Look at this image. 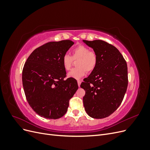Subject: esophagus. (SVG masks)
<instances>
[{
    "instance_id": "1",
    "label": "esophagus",
    "mask_w": 150,
    "mask_h": 150,
    "mask_svg": "<svg viewBox=\"0 0 150 150\" xmlns=\"http://www.w3.org/2000/svg\"><path fill=\"white\" fill-rule=\"evenodd\" d=\"M81 83V81L80 80H78V86H79V87H80Z\"/></svg>"
}]
</instances>
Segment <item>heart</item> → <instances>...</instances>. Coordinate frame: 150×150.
Listing matches in <instances>:
<instances>
[{
  "label": "heart",
  "instance_id": "b5f03b06",
  "mask_svg": "<svg viewBox=\"0 0 150 150\" xmlns=\"http://www.w3.org/2000/svg\"><path fill=\"white\" fill-rule=\"evenodd\" d=\"M72 59H78L76 62L77 67L72 69L67 76L75 79H79L86 74V72H92L97 65L98 56L93 51L83 45L75 47L72 52V57L65 54L62 58V64L66 71H69L72 64Z\"/></svg>",
  "mask_w": 150,
  "mask_h": 150
}]
</instances>
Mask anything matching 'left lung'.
<instances>
[{"mask_svg": "<svg viewBox=\"0 0 150 150\" xmlns=\"http://www.w3.org/2000/svg\"><path fill=\"white\" fill-rule=\"evenodd\" d=\"M97 54L96 68L81 88L85 90L83 104L87 114L93 118L110 116L124 98L128 84V67L116 47L104 40H83Z\"/></svg>", "mask_w": 150, "mask_h": 150, "instance_id": "left-lung-1", "label": "left lung"}]
</instances>
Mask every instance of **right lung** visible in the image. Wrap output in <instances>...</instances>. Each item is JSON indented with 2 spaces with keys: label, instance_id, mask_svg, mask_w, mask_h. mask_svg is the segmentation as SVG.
<instances>
[{
  "label": "right lung",
  "instance_id": "add662e5",
  "mask_svg": "<svg viewBox=\"0 0 150 150\" xmlns=\"http://www.w3.org/2000/svg\"><path fill=\"white\" fill-rule=\"evenodd\" d=\"M74 44L71 40L49 42L35 49L22 70V84L30 106L40 116L56 120L67 111L78 89L77 81L64 79L62 58Z\"/></svg>",
  "mask_w": 150,
  "mask_h": 150
}]
</instances>
